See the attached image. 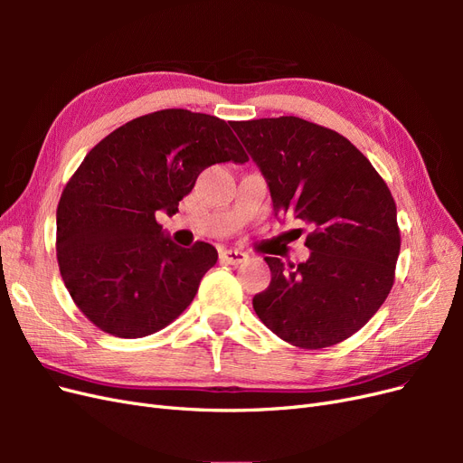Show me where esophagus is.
Segmentation results:
<instances>
[{
  "label": "esophagus",
  "mask_w": 463,
  "mask_h": 463,
  "mask_svg": "<svg viewBox=\"0 0 463 463\" xmlns=\"http://www.w3.org/2000/svg\"><path fill=\"white\" fill-rule=\"evenodd\" d=\"M220 260L237 266V264H243L247 260V255L241 253V250H235V249H223V250H220Z\"/></svg>",
  "instance_id": "obj_1"
}]
</instances>
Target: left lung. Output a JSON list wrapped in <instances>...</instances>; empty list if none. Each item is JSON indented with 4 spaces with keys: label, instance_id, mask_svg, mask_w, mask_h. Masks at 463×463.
I'll return each mask as SVG.
<instances>
[{
    "label": "left lung",
    "instance_id": "1",
    "mask_svg": "<svg viewBox=\"0 0 463 463\" xmlns=\"http://www.w3.org/2000/svg\"><path fill=\"white\" fill-rule=\"evenodd\" d=\"M269 181L274 213L311 223L309 260L264 257L270 286L253 298L278 338L320 349L367 325L394 286L400 255L396 203L347 138L301 118L230 123Z\"/></svg>",
    "mask_w": 463,
    "mask_h": 463
}]
</instances>
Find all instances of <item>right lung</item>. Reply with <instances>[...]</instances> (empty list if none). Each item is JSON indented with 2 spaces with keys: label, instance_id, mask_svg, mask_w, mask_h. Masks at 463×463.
<instances>
[{
  "label": "right lung",
  "instance_id": "1",
  "mask_svg": "<svg viewBox=\"0 0 463 463\" xmlns=\"http://www.w3.org/2000/svg\"><path fill=\"white\" fill-rule=\"evenodd\" d=\"M230 160H249L230 125L179 108L131 119L87 154L61 193L55 250L94 326L143 338L187 309L218 253L204 241L172 243L156 216L175 214L199 174Z\"/></svg>",
  "mask_w": 463,
  "mask_h": 463
}]
</instances>
